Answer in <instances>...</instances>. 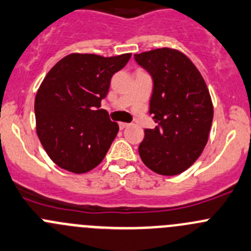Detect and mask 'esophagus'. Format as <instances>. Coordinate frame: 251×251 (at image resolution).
<instances>
[{
    "label": "esophagus",
    "instance_id": "esophagus-1",
    "mask_svg": "<svg viewBox=\"0 0 251 251\" xmlns=\"http://www.w3.org/2000/svg\"><path fill=\"white\" fill-rule=\"evenodd\" d=\"M128 126H130V124H127V123H119V127H120L121 130H123V128L128 127Z\"/></svg>",
    "mask_w": 251,
    "mask_h": 251
}]
</instances>
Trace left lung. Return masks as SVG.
Listing matches in <instances>:
<instances>
[{"label": "left lung", "mask_w": 251, "mask_h": 251, "mask_svg": "<svg viewBox=\"0 0 251 251\" xmlns=\"http://www.w3.org/2000/svg\"><path fill=\"white\" fill-rule=\"evenodd\" d=\"M153 78L150 114L158 126L146 128L138 153L154 173L177 175L196 162L208 141L213 105L193 61L170 48L136 53Z\"/></svg>", "instance_id": "obj_1"}]
</instances>
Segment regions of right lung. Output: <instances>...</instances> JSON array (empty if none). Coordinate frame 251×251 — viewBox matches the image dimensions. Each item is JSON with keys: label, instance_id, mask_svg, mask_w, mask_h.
<instances>
[{"label": "right lung", "instance_id": "1", "mask_svg": "<svg viewBox=\"0 0 251 251\" xmlns=\"http://www.w3.org/2000/svg\"><path fill=\"white\" fill-rule=\"evenodd\" d=\"M131 53L104 56L74 52L48 72L35 96L36 133L56 165L83 174L101 163L119 125L100 109L114 74Z\"/></svg>", "mask_w": 251, "mask_h": 251}]
</instances>
